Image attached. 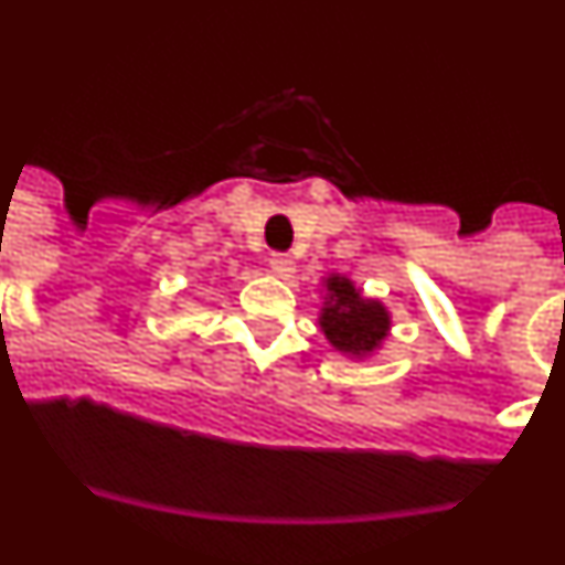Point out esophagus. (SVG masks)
I'll return each mask as SVG.
<instances>
[{
	"label": "esophagus",
	"instance_id": "esophagus-1",
	"mask_svg": "<svg viewBox=\"0 0 565 565\" xmlns=\"http://www.w3.org/2000/svg\"><path fill=\"white\" fill-rule=\"evenodd\" d=\"M268 266H271V271L277 274V277H282V279L294 277V271H297V263H294L288 254H271Z\"/></svg>",
	"mask_w": 565,
	"mask_h": 565
}]
</instances>
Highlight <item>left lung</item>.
Masks as SVG:
<instances>
[{
    "label": "left lung",
    "instance_id": "obj_1",
    "mask_svg": "<svg viewBox=\"0 0 565 565\" xmlns=\"http://www.w3.org/2000/svg\"><path fill=\"white\" fill-rule=\"evenodd\" d=\"M328 291H331V299L322 311L326 337L331 339L337 351L351 353V356L371 353L391 328V319H387L382 302L359 297L351 279L344 277L328 279Z\"/></svg>",
    "mask_w": 565,
    "mask_h": 565
}]
</instances>
